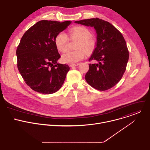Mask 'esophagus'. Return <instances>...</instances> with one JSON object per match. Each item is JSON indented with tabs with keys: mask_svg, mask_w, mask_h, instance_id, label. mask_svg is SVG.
I'll return each mask as SVG.
<instances>
[{
	"mask_svg": "<svg viewBox=\"0 0 150 150\" xmlns=\"http://www.w3.org/2000/svg\"><path fill=\"white\" fill-rule=\"evenodd\" d=\"M79 65L78 63H76V64H71V65H69V67H71V68H72V67H76V66H78Z\"/></svg>",
	"mask_w": 150,
	"mask_h": 150,
	"instance_id": "1",
	"label": "esophagus"
}]
</instances>
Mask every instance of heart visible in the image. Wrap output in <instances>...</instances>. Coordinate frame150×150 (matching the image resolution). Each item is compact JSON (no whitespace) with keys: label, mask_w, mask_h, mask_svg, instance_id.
Returning <instances> with one entry per match:
<instances>
[{"label":"heart","mask_w":150,"mask_h":150,"mask_svg":"<svg viewBox=\"0 0 150 150\" xmlns=\"http://www.w3.org/2000/svg\"><path fill=\"white\" fill-rule=\"evenodd\" d=\"M91 33L85 27H75L71 31V38H76L78 42L76 51H69L62 56L63 62L68 64H74L83 59L86 56V52L90 54L95 48V41L90 38ZM55 45L57 50L64 52L67 50L68 37L64 32L59 33L54 40Z\"/></svg>","instance_id":"obj_1"}]
</instances>
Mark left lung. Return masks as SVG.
<instances>
[{
  "label": "left lung",
  "instance_id": "left-lung-1",
  "mask_svg": "<svg viewBox=\"0 0 150 150\" xmlns=\"http://www.w3.org/2000/svg\"><path fill=\"white\" fill-rule=\"evenodd\" d=\"M75 23L94 27L97 34L96 47L89 60H96L98 63L89 64L85 80L100 91L112 88L121 79L129 59L124 37L112 24L99 18L77 21Z\"/></svg>",
  "mask_w": 150,
  "mask_h": 150
}]
</instances>
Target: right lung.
<instances>
[{"mask_svg":"<svg viewBox=\"0 0 150 150\" xmlns=\"http://www.w3.org/2000/svg\"><path fill=\"white\" fill-rule=\"evenodd\" d=\"M71 23L70 21L41 20L21 38L16 52L17 67L25 83L34 91L50 94L63 84L70 68L57 63L60 55L54 40Z\"/></svg>","mask_w":150,"mask_h":150,"instance_id":"right-lung-1","label":"right lung"}]
</instances>
